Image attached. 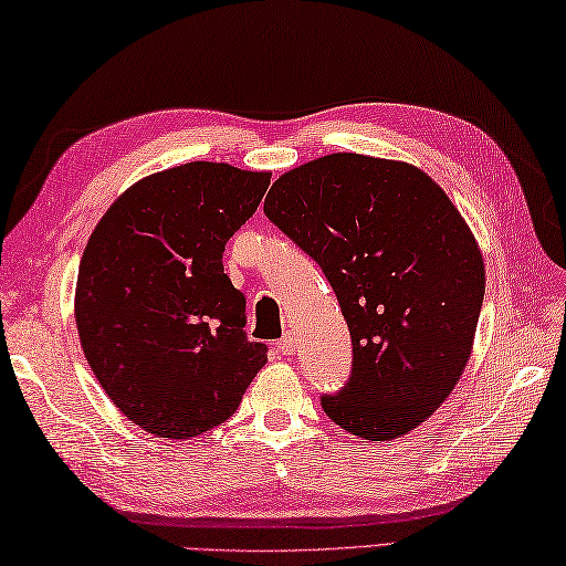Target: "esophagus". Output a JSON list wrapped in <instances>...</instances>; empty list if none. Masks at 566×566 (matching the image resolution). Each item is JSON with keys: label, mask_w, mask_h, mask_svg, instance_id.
I'll list each match as a JSON object with an SVG mask.
<instances>
[{"label": "esophagus", "mask_w": 566, "mask_h": 566, "mask_svg": "<svg viewBox=\"0 0 566 566\" xmlns=\"http://www.w3.org/2000/svg\"><path fill=\"white\" fill-rule=\"evenodd\" d=\"M276 353L280 355H294V335H284L276 340Z\"/></svg>", "instance_id": "1"}]
</instances>
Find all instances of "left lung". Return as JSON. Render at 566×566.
Here are the masks:
<instances>
[{"label": "left lung", "mask_w": 566, "mask_h": 566, "mask_svg": "<svg viewBox=\"0 0 566 566\" xmlns=\"http://www.w3.org/2000/svg\"><path fill=\"white\" fill-rule=\"evenodd\" d=\"M264 213L326 274L353 371L321 399L343 430L394 440L460 381L484 302V260L448 195L418 167L333 153L282 175Z\"/></svg>", "instance_id": "8db88e82"}]
</instances>
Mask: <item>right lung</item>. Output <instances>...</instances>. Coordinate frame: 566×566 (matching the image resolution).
Listing matches in <instances>:
<instances>
[{
	"label": "right lung",
	"instance_id": "obj_1",
	"mask_svg": "<svg viewBox=\"0 0 566 566\" xmlns=\"http://www.w3.org/2000/svg\"><path fill=\"white\" fill-rule=\"evenodd\" d=\"M268 187L270 172L187 163L126 189L90 235L75 290L82 350L118 411L153 436L223 423L268 363L221 262Z\"/></svg>",
	"mask_w": 566,
	"mask_h": 566
}]
</instances>
